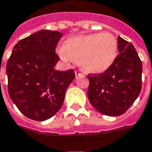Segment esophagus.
Wrapping results in <instances>:
<instances>
[{"instance_id": "esophagus-1", "label": "esophagus", "mask_w": 152, "mask_h": 152, "mask_svg": "<svg viewBox=\"0 0 152 152\" xmlns=\"http://www.w3.org/2000/svg\"><path fill=\"white\" fill-rule=\"evenodd\" d=\"M76 77H77V76H83V73L81 72V70H76Z\"/></svg>"}]
</instances>
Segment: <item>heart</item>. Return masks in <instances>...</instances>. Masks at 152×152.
Here are the masks:
<instances>
[{"label":"heart","instance_id":"obj_1","mask_svg":"<svg viewBox=\"0 0 152 152\" xmlns=\"http://www.w3.org/2000/svg\"><path fill=\"white\" fill-rule=\"evenodd\" d=\"M118 43L110 33L78 35L68 39L59 49L66 62L82 59L83 69L90 73H101L109 69L117 58Z\"/></svg>","mask_w":152,"mask_h":152}]
</instances>
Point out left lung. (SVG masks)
Returning a JSON list of instances; mask_svg holds the SVG:
<instances>
[{
  "mask_svg": "<svg viewBox=\"0 0 152 152\" xmlns=\"http://www.w3.org/2000/svg\"><path fill=\"white\" fill-rule=\"evenodd\" d=\"M119 54L104 73L88 75V97L100 113L117 117L137 98L142 88V62L134 46L117 37Z\"/></svg>",
  "mask_w": 152,
  "mask_h": 152,
  "instance_id": "obj_1",
  "label": "left lung"
}]
</instances>
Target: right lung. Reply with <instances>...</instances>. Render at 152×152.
Listing matches in <instances>:
<instances>
[{
    "instance_id": "obj_1",
    "label": "right lung",
    "mask_w": 152,
    "mask_h": 152,
    "mask_svg": "<svg viewBox=\"0 0 152 152\" xmlns=\"http://www.w3.org/2000/svg\"><path fill=\"white\" fill-rule=\"evenodd\" d=\"M62 36L58 31L41 30L21 39L7 63V90L25 117L35 121L52 117L62 107L75 71L55 69L60 57L56 53Z\"/></svg>"
}]
</instances>
